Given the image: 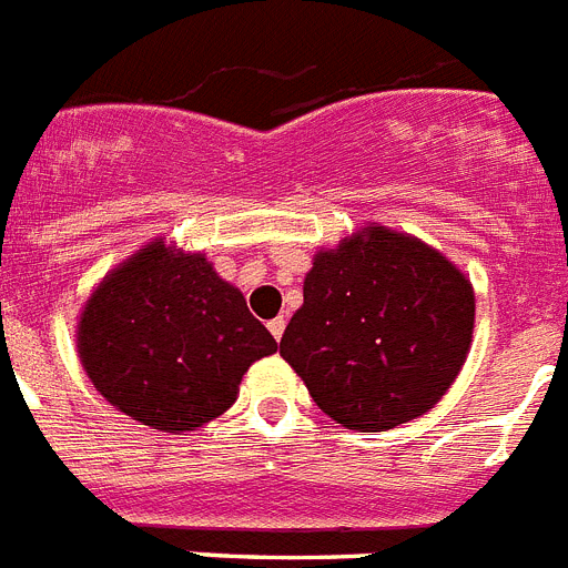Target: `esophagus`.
Returning a JSON list of instances; mask_svg holds the SVG:
<instances>
[{
	"mask_svg": "<svg viewBox=\"0 0 568 568\" xmlns=\"http://www.w3.org/2000/svg\"><path fill=\"white\" fill-rule=\"evenodd\" d=\"M266 327H270V333H273V336H275V342H281V336H284V327H287V322H284V316H278V318H273V322L266 324Z\"/></svg>",
	"mask_w": 568,
	"mask_h": 568,
	"instance_id": "esophagus-1",
	"label": "esophagus"
}]
</instances>
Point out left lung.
Returning <instances> with one entry per match:
<instances>
[{
  "label": "left lung",
  "instance_id": "8db88e82",
  "mask_svg": "<svg viewBox=\"0 0 568 568\" xmlns=\"http://www.w3.org/2000/svg\"><path fill=\"white\" fill-rule=\"evenodd\" d=\"M471 333L463 270L416 235L367 224L313 255L281 356L338 425L387 430L443 399Z\"/></svg>",
  "mask_w": 568,
  "mask_h": 568
}]
</instances>
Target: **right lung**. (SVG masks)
Instances as JSON below:
<instances>
[{
  "instance_id": "right-lung-1",
  "label": "right lung",
  "mask_w": 568,
  "mask_h": 568,
  "mask_svg": "<svg viewBox=\"0 0 568 568\" xmlns=\"http://www.w3.org/2000/svg\"><path fill=\"white\" fill-rule=\"evenodd\" d=\"M278 342L203 252L154 237L105 275L77 322L82 371L120 414L183 434L224 414Z\"/></svg>"
}]
</instances>
